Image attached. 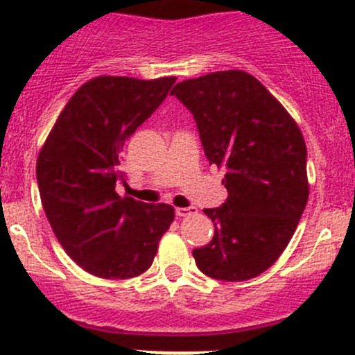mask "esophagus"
Returning <instances> with one entry per match:
<instances>
[{"label": "esophagus", "mask_w": 355, "mask_h": 355, "mask_svg": "<svg viewBox=\"0 0 355 355\" xmlns=\"http://www.w3.org/2000/svg\"><path fill=\"white\" fill-rule=\"evenodd\" d=\"M197 208L196 206H190V208H178L175 209V215L178 216H190V215H196Z\"/></svg>", "instance_id": "34e87169"}]
</instances>
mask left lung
Masks as SVG:
<instances>
[{
	"label": "left lung",
	"mask_w": 355,
	"mask_h": 355,
	"mask_svg": "<svg viewBox=\"0 0 355 355\" xmlns=\"http://www.w3.org/2000/svg\"><path fill=\"white\" fill-rule=\"evenodd\" d=\"M171 94L192 112L209 165L227 168V199L205 209L215 234L193 249L196 265L218 281L256 277L286 249L307 205L302 133L249 72H211Z\"/></svg>",
	"instance_id": "obj_1"
}]
</instances>
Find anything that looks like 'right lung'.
<instances>
[{
    "label": "right lung",
    "instance_id": "obj_1",
    "mask_svg": "<svg viewBox=\"0 0 355 355\" xmlns=\"http://www.w3.org/2000/svg\"><path fill=\"white\" fill-rule=\"evenodd\" d=\"M174 76H97L81 85L56 119L37 159L40 200L69 258L103 279L146 272L174 220L168 205L121 197V150L153 115Z\"/></svg>",
    "mask_w": 355,
    "mask_h": 355
}]
</instances>
